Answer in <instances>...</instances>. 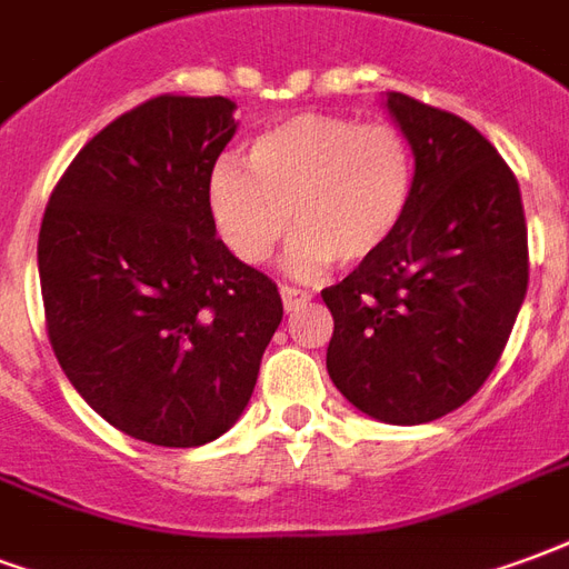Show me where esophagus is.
I'll return each instance as SVG.
<instances>
[{"label":"esophagus","instance_id":"1","mask_svg":"<svg viewBox=\"0 0 569 569\" xmlns=\"http://www.w3.org/2000/svg\"><path fill=\"white\" fill-rule=\"evenodd\" d=\"M281 302H284V309L288 312H293V309H300L302 302L312 300V293L309 290H300V288H288V284H281Z\"/></svg>","mask_w":569,"mask_h":569}]
</instances>
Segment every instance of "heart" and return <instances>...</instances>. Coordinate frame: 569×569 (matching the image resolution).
I'll return each instance as SVG.
<instances>
[{
  "instance_id": "obj_1",
  "label": "heart",
  "mask_w": 569,
  "mask_h": 569,
  "mask_svg": "<svg viewBox=\"0 0 569 569\" xmlns=\"http://www.w3.org/2000/svg\"><path fill=\"white\" fill-rule=\"evenodd\" d=\"M416 190V153L397 123L306 111L257 132L242 166H214L209 209L244 263H267L288 236L293 272L358 267L397 239Z\"/></svg>"
}]
</instances>
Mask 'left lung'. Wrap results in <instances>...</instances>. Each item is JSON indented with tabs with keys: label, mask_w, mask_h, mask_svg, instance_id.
Here are the masks:
<instances>
[{
	"label": "left lung",
	"mask_w": 569,
	"mask_h": 569,
	"mask_svg": "<svg viewBox=\"0 0 569 569\" xmlns=\"http://www.w3.org/2000/svg\"><path fill=\"white\" fill-rule=\"evenodd\" d=\"M416 153V190L379 257L321 290L327 372L348 403L425 425L479 391L528 293V223L512 169L451 111L388 93Z\"/></svg>",
	"instance_id": "left-lung-1"
}]
</instances>
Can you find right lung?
Masks as SVG:
<instances>
[{
	"instance_id": "1",
	"label": "right lung",
	"mask_w": 569,
	"mask_h": 569,
	"mask_svg": "<svg viewBox=\"0 0 569 569\" xmlns=\"http://www.w3.org/2000/svg\"><path fill=\"white\" fill-rule=\"evenodd\" d=\"M223 97H153L78 151L39 233L48 339L120 433L193 449L236 425L281 325L279 288L214 236Z\"/></svg>"
}]
</instances>
